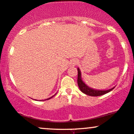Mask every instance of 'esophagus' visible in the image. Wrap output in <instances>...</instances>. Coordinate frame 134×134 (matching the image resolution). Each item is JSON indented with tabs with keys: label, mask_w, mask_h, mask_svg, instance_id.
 Listing matches in <instances>:
<instances>
[{
	"label": "esophagus",
	"mask_w": 134,
	"mask_h": 134,
	"mask_svg": "<svg viewBox=\"0 0 134 134\" xmlns=\"http://www.w3.org/2000/svg\"><path fill=\"white\" fill-rule=\"evenodd\" d=\"M71 65L72 66H75V65H76V64H77V61H76V60H73L72 61H71Z\"/></svg>",
	"instance_id": "1"
}]
</instances>
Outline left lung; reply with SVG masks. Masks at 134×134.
I'll list each match as a JSON object with an SVG mask.
<instances>
[{"mask_svg":"<svg viewBox=\"0 0 134 134\" xmlns=\"http://www.w3.org/2000/svg\"><path fill=\"white\" fill-rule=\"evenodd\" d=\"M78 70V78H77V83H78V86L80 88V91H81L82 93H84V94H87V95L91 96H102L103 94H106V93H109L110 91L113 90L114 87L113 88L110 89L109 90H105V91H102V90H93V89L90 88L88 86H86V84H85L84 82L82 81L81 79V73H80V69H77Z\"/></svg>","mask_w":134,"mask_h":134,"instance_id":"1","label":"left lung"}]
</instances>
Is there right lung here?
<instances>
[{
  "label": "right lung",
  "mask_w": 134,
  "mask_h": 134,
  "mask_svg": "<svg viewBox=\"0 0 134 134\" xmlns=\"http://www.w3.org/2000/svg\"><path fill=\"white\" fill-rule=\"evenodd\" d=\"M53 96H52V97H51V98H52V97H53ZM48 98V99H47V100H49V99H50V98Z\"/></svg>",
  "instance_id": "obj_1"
}]
</instances>
